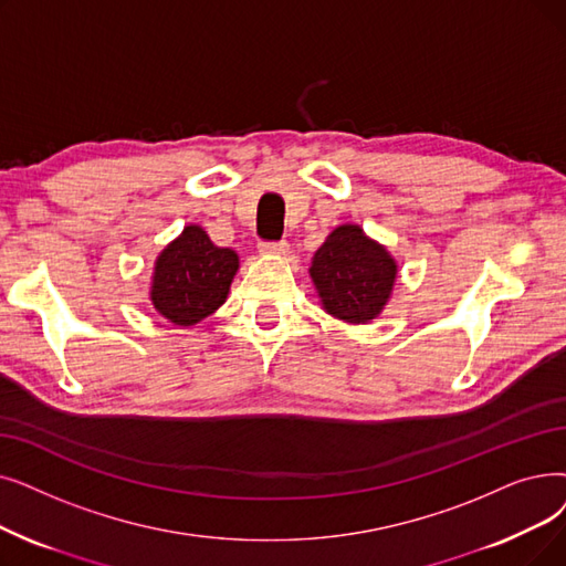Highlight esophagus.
Listing matches in <instances>:
<instances>
[{"label":"esophagus","instance_id":"34e87169","mask_svg":"<svg viewBox=\"0 0 566 566\" xmlns=\"http://www.w3.org/2000/svg\"><path fill=\"white\" fill-rule=\"evenodd\" d=\"M261 252L263 254H286L289 252V242L286 240H277V242H261Z\"/></svg>","mask_w":566,"mask_h":566}]
</instances>
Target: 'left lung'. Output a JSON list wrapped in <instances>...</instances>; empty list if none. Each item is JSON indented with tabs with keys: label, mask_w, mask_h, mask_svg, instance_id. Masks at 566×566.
<instances>
[{
	"label": "left lung",
	"mask_w": 566,
	"mask_h": 566,
	"mask_svg": "<svg viewBox=\"0 0 566 566\" xmlns=\"http://www.w3.org/2000/svg\"><path fill=\"white\" fill-rule=\"evenodd\" d=\"M310 275L328 314L365 324L384 310L398 265L360 227L344 224L316 250Z\"/></svg>",
	"instance_id": "1"
}]
</instances>
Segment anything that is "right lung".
Returning a JSON list of instances; mask_svg holds the SVG:
<instances>
[{"label": "right lung", "mask_w": 566, "mask_h": 566, "mask_svg": "<svg viewBox=\"0 0 566 566\" xmlns=\"http://www.w3.org/2000/svg\"><path fill=\"white\" fill-rule=\"evenodd\" d=\"M235 270L233 250L217 248L201 227H187L155 263L153 305L178 326L199 324L227 301Z\"/></svg>", "instance_id": "right-lung-1"}]
</instances>
